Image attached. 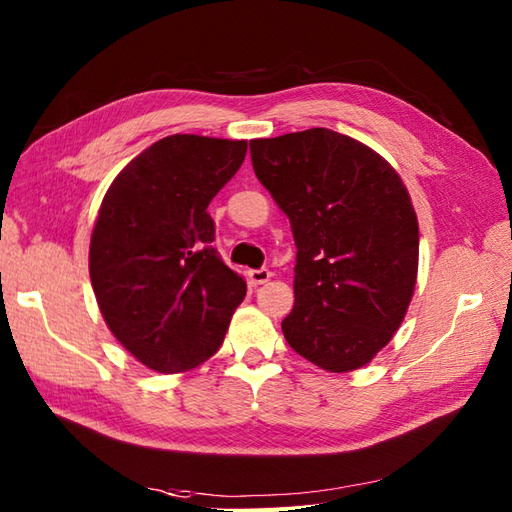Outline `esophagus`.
Returning a JSON list of instances; mask_svg holds the SVG:
<instances>
[{
	"instance_id": "1",
	"label": "esophagus",
	"mask_w": 512,
	"mask_h": 512,
	"mask_svg": "<svg viewBox=\"0 0 512 512\" xmlns=\"http://www.w3.org/2000/svg\"><path fill=\"white\" fill-rule=\"evenodd\" d=\"M270 277H273V273H270L268 268H257V270H250V273H248V279H250V284H253V286L266 284Z\"/></svg>"
}]
</instances>
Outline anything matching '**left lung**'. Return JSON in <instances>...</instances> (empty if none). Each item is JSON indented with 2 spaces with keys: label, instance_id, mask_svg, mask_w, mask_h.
<instances>
[{
  "label": "left lung",
  "instance_id": "8db88e82",
  "mask_svg": "<svg viewBox=\"0 0 512 512\" xmlns=\"http://www.w3.org/2000/svg\"><path fill=\"white\" fill-rule=\"evenodd\" d=\"M257 180L297 244L292 350L328 372L372 361L400 328L418 275V220L400 176L325 127L250 140Z\"/></svg>",
  "mask_w": 512,
  "mask_h": 512
}]
</instances>
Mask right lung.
<instances>
[{
    "label": "right lung",
    "instance_id": "1",
    "mask_svg": "<svg viewBox=\"0 0 512 512\" xmlns=\"http://www.w3.org/2000/svg\"><path fill=\"white\" fill-rule=\"evenodd\" d=\"M246 140L173 134L107 189L90 242V279L107 328L140 363L187 372L224 341L246 281L217 250L209 204L242 167Z\"/></svg>",
    "mask_w": 512,
    "mask_h": 512
}]
</instances>
